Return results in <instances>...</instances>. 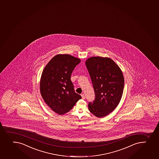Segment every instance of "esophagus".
Here are the masks:
<instances>
[{
	"mask_svg": "<svg viewBox=\"0 0 159 159\" xmlns=\"http://www.w3.org/2000/svg\"><path fill=\"white\" fill-rule=\"evenodd\" d=\"M81 97H82V99H85V95H84V94H81Z\"/></svg>",
	"mask_w": 159,
	"mask_h": 159,
	"instance_id": "esophagus-1",
	"label": "esophagus"
}]
</instances>
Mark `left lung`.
<instances>
[{
	"mask_svg": "<svg viewBox=\"0 0 159 159\" xmlns=\"http://www.w3.org/2000/svg\"><path fill=\"white\" fill-rule=\"evenodd\" d=\"M95 92V100L89 103V110L101 118L116 108L121 100L124 78L121 69L108 57H92L85 61Z\"/></svg>",
	"mask_w": 159,
	"mask_h": 159,
	"instance_id": "8db88e82",
	"label": "left lung"
}]
</instances>
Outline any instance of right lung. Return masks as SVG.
Segmentation results:
<instances>
[{
	"label": "right lung",
	"mask_w": 159,
	"mask_h": 159,
	"mask_svg": "<svg viewBox=\"0 0 159 159\" xmlns=\"http://www.w3.org/2000/svg\"><path fill=\"white\" fill-rule=\"evenodd\" d=\"M80 59L68 54L54 56L43 71L40 92L47 105L55 113L63 115L70 111L82 98L75 93L71 75Z\"/></svg>",
	"instance_id": "obj_1"
}]
</instances>
